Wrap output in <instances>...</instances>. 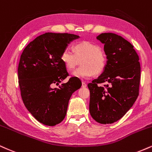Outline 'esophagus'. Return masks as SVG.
<instances>
[{"label":"esophagus","instance_id":"1","mask_svg":"<svg viewBox=\"0 0 152 152\" xmlns=\"http://www.w3.org/2000/svg\"><path fill=\"white\" fill-rule=\"evenodd\" d=\"M82 87H87V84L85 83H84V82H83V83H82Z\"/></svg>","mask_w":152,"mask_h":152}]
</instances>
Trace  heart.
<instances>
[{
  "mask_svg": "<svg viewBox=\"0 0 152 152\" xmlns=\"http://www.w3.org/2000/svg\"><path fill=\"white\" fill-rule=\"evenodd\" d=\"M72 53L65 49L60 55V60L68 70L81 66L72 72V75L80 79H87L94 74H101L107 65V56L97 45L89 41H80L72 46Z\"/></svg>",
  "mask_w": 152,
  "mask_h": 152,
  "instance_id": "heart-1",
  "label": "heart"
}]
</instances>
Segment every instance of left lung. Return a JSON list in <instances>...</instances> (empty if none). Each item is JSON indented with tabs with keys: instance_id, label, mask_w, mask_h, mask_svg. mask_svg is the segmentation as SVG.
Listing matches in <instances>:
<instances>
[{
	"instance_id": "left-lung-1",
	"label": "left lung",
	"mask_w": 152,
	"mask_h": 152,
	"mask_svg": "<svg viewBox=\"0 0 152 152\" xmlns=\"http://www.w3.org/2000/svg\"><path fill=\"white\" fill-rule=\"evenodd\" d=\"M97 39L104 45L107 60L104 72L87 85L90 112L96 122L112 124L122 118L138 97L140 58L132 45L120 35L105 33Z\"/></svg>"
}]
</instances>
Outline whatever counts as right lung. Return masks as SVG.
Returning a JSON list of instances; mask_svg holds the SVG:
<instances>
[{"label": "right lung", "instance_id": "add662e5", "mask_svg": "<svg viewBox=\"0 0 152 152\" xmlns=\"http://www.w3.org/2000/svg\"><path fill=\"white\" fill-rule=\"evenodd\" d=\"M78 37L74 34L46 33L30 42L20 56L18 73L23 103L45 125L55 126L63 120L71 95L81 87L71 77L53 88L69 76L60 55Z\"/></svg>", "mask_w": 152, "mask_h": 152}]
</instances>
